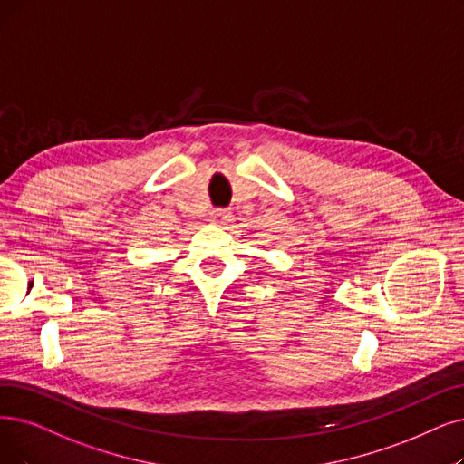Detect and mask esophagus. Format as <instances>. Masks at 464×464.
I'll use <instances>...</instances> for the list:
<instances>
[{"label":"esophagus","mask_w":464,"mask_h":464,"mask_svg":"<svg viewBox=\"0 0 464 464\" xmlns=\"http://www.w3.org/2000/svg\"><path fill=\"white\" fill-rule=\"evenodd\" d=\"M230 217H232V215H230L228 211H225V209H217V211H213V213H211V217H209V218H211L213 222H217V225H227V222L230 220Z\"/></svg>","instance_id":"1"}]
</instances>
